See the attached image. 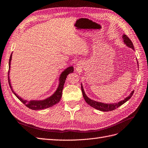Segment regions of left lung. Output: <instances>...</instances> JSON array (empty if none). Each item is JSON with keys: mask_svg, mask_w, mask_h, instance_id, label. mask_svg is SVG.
<instances>
[{"mask_svg": "<svg viewBox=\"0 0 148 148\" xmlns=\"http://www.w3.org/2000/svg\"><path fill=\"white\" fill-rule=\"evenodd\" d=\"M122 38L123 39V42L124 43L126 44L127 46L129 47L132 48V49L134 50V46H133V44L132 42V41L130 38L127 36L126 34H123L122 36ZM137 63L138 64V62L137 61ZM82 93H83V96L84 99L85 100V101L86 102L87 104L88 105H89L90 106H91L92 107L95 109H96L97 110H99L101 111H103V112H108V111H112V110H114L115 109H116L118 107H119L120 106H122V104H123L124 103L126 102L127 101H128L130 98L132 97V96H133V93H134V91H133L131 93L130 95L128 97H127L125 98V99L117 103H113V104H105V103H102V102H97L95 101L94 100H91V99H89V98L86 96V94H85L84 91V89L82 86Z\"/></svg>", "mask_w": 148, "mask_h": 148, "instance_id": "obj_1", "label": "left lung"}]
</instances>
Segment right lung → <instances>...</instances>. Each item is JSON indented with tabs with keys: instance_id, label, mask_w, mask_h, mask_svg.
Returning <instances> with one entry per match:
<instances>
[{
	"instance_id": "add662e5",
	"label": "right lung",
	"mask_w": 148,
	"mask_h": 148,
	"mask_svg": "<svg viewBox=\"0 0 148 148\" xmlns=\"http://www.w3.org/2000/svg\"><path fill=\"white\" fill-rule=\"evenodd\" d=\"M12 53H11V56L10 57V59H9V70H8V74L9 75L10 72V63H11V60H12ZM73 66H69L68 68L66 69L63 72H62L59 78V86H58L56 91L53 94V95L49 97L47 99H45L44 100H41V101H26L25 99H23L21 97H20L19 96H18L13 91L12 87L11 86V83L10 81V78H9V75H8V84H9V86L12 89V92L13 94L17 97L18 99L21 102H22L23 104L28 107L29 109H31L32 110H42V109H45L46 108H49V107H51L53 106V105L56 104L57 103L59 102L62 96V90H63L64 86V83L65 82V79L67 77V75L70 74V73H73Z\"/></svg>"
}]
</instances>
